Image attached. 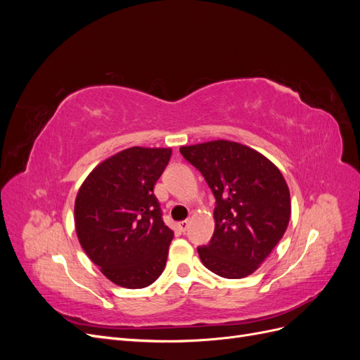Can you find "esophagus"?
I'll list each match as a JSON object with an SVG mask.
<instances>
[{"instance_id":"esophagus-1","label":"esophagus","mask_w":360,"mask_h":360,"mask_svg":"<svg viewBox=\"0 0 360 360\" xmlns=\"http://www.w3.org/2000/svg\"><path fill=\"white\" fill-rule=\"evenodd\" d=\"M177 226H179V230L181 231V233H184L188 230V226H189V221H181V222H179L177 224Z\"/></svg>"}]
</instances>
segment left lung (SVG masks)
Wrapping results in <instances>:
<instances>
[{
    "label": "left lung",
    "mask_w": 360,
    "mask_h": 360,
    "mask_svg": "<svg viewBox=\"0 0 360 360\" xmlns=\"http://www.w3.org/2000/svg\"><path fill=\"white\" fill-rule=\"evenodd\" d=\"M180 153L200 169L216 198L213 237L198 248L202 264L226 279L252 275L290 222L284 176L266 156L234 141L183 146Z\"/></svg>",
    "instance_id": "obj_1"
}]
</instances>
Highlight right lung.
Wrapping results in <instances>:
<instances>
[{
    "label": "right lung",
    "mask_w": 360,
    "mask_h": 360,
    "mask_svg": "<svg viewBox=\"0 0 360 360\" xmlns=\"http://www.w3.org/2000/svg\"><path fill=\"white\" fill-rule=\"evenodd\" d=\"M172 150L130 147L97 165L75 200L85 254L118 287L144 288L162 275L174 231L162 221L155 184Z\"/></svg>",
    "instance_id": "1"
}]
</instances>
